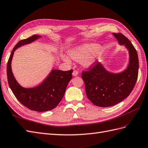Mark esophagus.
<instances>
[{
  "label": "esophagus",
  "mask_w": 148,
  "mask_h": 148,
  "mask_svg": "<svg viewBox=\"0 0 148 148\" xmlns=\"http://www.w3.org/2000/svg\"><path fill=\"white\" fill-rule=\"evenodd\" d=\"M78 74V71L77 70H74L73 71V73H72L73 76H75H75H77Z\"/></svg>",
  "instance_id": "34e87169"
}]
</instances>
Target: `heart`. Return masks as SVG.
<instances>
[{
    "label": "heart",
    "mask_w": 148,
    "mask_h": 148,
    "mask_svg": "<svg viewBox=\"0 0 148 148\" xmlns=\"http://www.w3.org/2000/svg\"><path fill=\"white\" fill-rule=\"evenodd\" d=\"M99 46L97 44H84L69 51V56L71 59L77 62H82L85 66H89L95 63L96 59L95 53L99 51ZM62 58L67 64H71L70 57L62 55Z\"/></svg>",
    "instance_id": "heart-1"
}]
</instances>
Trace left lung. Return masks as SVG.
<instances>
[{"label":"left lung","instance_id":"1","mask_svg":"<svg viewBox=\"0 0 148 148\" xmlns=\"http://www.w3.org/2000/svg\"><path fill=\"white\" fill-rule=\"evenodd\" d=\"M121 45L129 51L127 69L120 73H109L99 62H95L86 71H82L88 99L99 107H110L128 97L136 84L138 75V53L130 40L122 33H113Z\"/></svg>","mask_w":148,"mask_h":148}]
</instances>
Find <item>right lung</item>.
I'll use <instances>...</instances> for the list:
<instances>
[{
    "instance_id": "add662e5",
    "label": "right lung",
    "mask_w": 148,
    "mask_h": 148,
    "mask_svg": "<svg viewBox=\"0 0 148 148\" xmlns=\"http://www.w3.org/2000/svg\"><path fill=\"white\" fill-rule=\"evenodd\" d=\"M39 38L33 35L18 42L8 59L7 74L8 85L16 99L27 108L37 112L50 110L59 104L64 97L67 85L72 78L73 70L62 71L52 70L46 79L39 86L33 88H24L17 83L13 75L11 62L13 53L21 46L31 43Z\"/></svg>"
}]
</instances>
